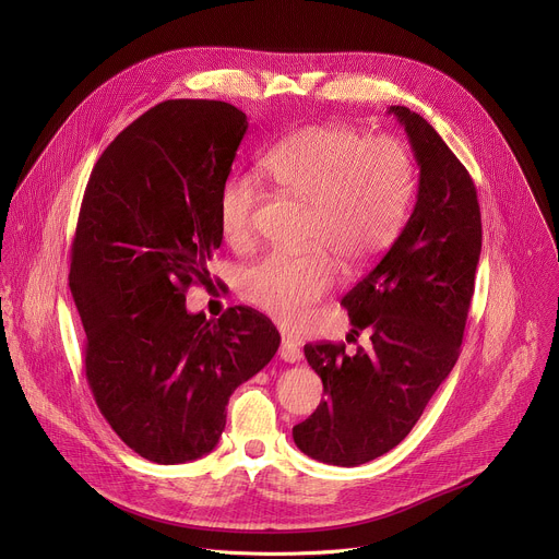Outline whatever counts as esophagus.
<instances>
[{"label": "esophagus", "mask_w": 559, "mask_h": 559, "mask_svg": "<svg viewBox=\"0 0 559 559\" xmlns=\"http://www.w3.org/2000/svg\"><path fill=\"white\" fill-rule=\"evenodd\" d=\"M278 356H281L285 362H300L302 349H300L294 341H285V338H283L281 349H278Z\"/></svg>", "instance_id": "34e87169"}]
</instances>
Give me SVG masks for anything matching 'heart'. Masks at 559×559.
Listing matches in <instances>:
<instances>
[{"label":"heart","mask_w":559,"mask_h":559,"mask_svg":"<svg viewBox=\"0 0 559 559\" xmlns=\"http://www.w3.org/2000/svg\"><path fill=\"white\" fill-rule=\"evenodd\" d=\"M263 166L283 190L309 203L305 248L316 250L267 254L243 272L241 289L274 321L298 328L334 285L336 267L326 251L345 270H358L391 246L414 194V162L393 136L365 139L349 126L313 123L276 141ZM261 199L263 183L254 173L227 177L218 194V227L227 243L248 241Z\"/></svg>","instance_id":"obj_1"}]
</instances>
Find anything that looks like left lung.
Listing matches in <instances>:
<instances>
[{"label": "left lung", "instance_id": "left-lung-1", "mask_svg": "<svg viewBox=\"0 0 559 559\" xmlns=\"http://www.w3.org/2000/svg\"><path fill=\"white\" fill-rule=\"evenodd\" d=\"M420 168L414 212L345 305L352 334L369 330V349L309 343L305 358L328 401L292 429L296 447L336 466H358L401 444L451 373L483 250L475 186L427 119L391 106ZM349 334V336H352Z\"/></svg>", "mask_w": 559, "mask_h": 559}]
</instances>
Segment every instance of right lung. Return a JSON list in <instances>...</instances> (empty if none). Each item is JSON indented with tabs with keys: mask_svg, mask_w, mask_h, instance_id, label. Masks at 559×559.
<instances>
[{
	"mask_svg": "<svg viewBox=\"0 0 559 559\" xmlns=\"http://www.w3.org/2000/svg\"><path fill=\"white\" fill-rule=\"evenodd\" d=\"M248 117L231 104L170 99L132 121L88 179L70 254L99 412L141 457L181 464L210 453L238 384L276 354L267 316L190 313L221 248L218 194Z\"/></svg>",
	"mask_w": 559,
	"mask_h": 559,
	"instance_id": "obj_1",
	"label": "right lung"
}]
</instances>
